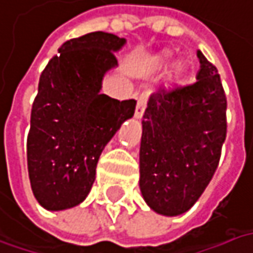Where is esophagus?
Listing matches in <instances>:
<instances>
[{
  "label": "esophagus",
  "instance_id": "esophagus-1",
  "mask_svg": "<svg viewBox=\"0 0 253 253\" xmlns=\"http://www.w3.org/2000/svg\"><path fill=\"white\" fill-rule=\"evenodd\" d=\"M146 103H147L146 96L139 97V100H137V104H136V112H134V116H136L137 119H140L141 116H143L144 109H146Z\"/></svg>",
  "mask_w": 253,
  "mask_h": 253
}]
</instances>
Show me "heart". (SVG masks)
Returning <instances> with one entry per match:
<instances>
[{"label": "heart", "mask_w": 253, "mask_h": 253, "mask_svg": "<svg viewBox=\"0 0 253 253\" xmlns=\"http://www.w3.org/2000/svg\"><path fill=\"white\" fill-rule=\"evenodd\" d=\"M170 58H171L170 50H165V51L159 52L156 57L153 58V64H155L156 67H162V66L168 64V61H169ZM183 68H185V63H183L182 60H179V61H176V63H174V66H173V71H174V73H182V71H183Z\"/></svg>", "instance_id": "heart-1"}]
</instances>
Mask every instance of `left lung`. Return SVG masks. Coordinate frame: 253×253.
Returning a JSON list of instances; mask_svg holds the SVG:
<instances>
[{"mask_svg":"<svg viewBox=\"0 0 253 253\" xmlns=\"http://www.w3.org/2000/svg\"><path fill=\"white\" fill-rule=\"evenodd\" d=\"M198 80L152 94L143 114L140 190L160 215L189 211L215 174L226 139V94L217 68L198 51Z\"/></svg>","mask_w":253,"mask_h":253,"instance_id":"1","label":"left lung"}]
</instances>
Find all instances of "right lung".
Wrapping results in <instances>:
<instances>
[{
    "instance_id": "1",
    "label": "right lung",
    "mask_w": 253,
    "mask_h": 253,
    "mask_svg": "<svg viewBox=\"0 0 253 253\" xmlns=\"http://www.w3.org/2000/svg\"><path fill=\"white\" fill-rule=\"evenodd\" d=\"M126 42L96 31L66 41L42 70L27 137L33 193L48 211L82 203L96 179L104 146L136 110L134 100L100 94L114 51Z\"/></svg>"
}]
</instances>
